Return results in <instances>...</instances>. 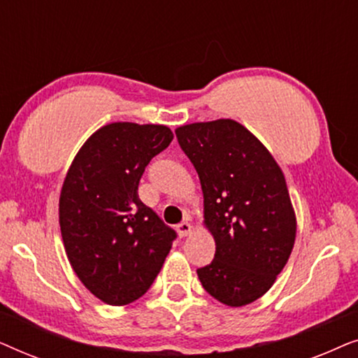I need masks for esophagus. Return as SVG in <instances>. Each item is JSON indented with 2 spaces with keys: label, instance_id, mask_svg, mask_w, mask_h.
I'll list each match as a JSON object with an SVG mask.
<instances>
[{
  "label": "esophagus",
  "instance_id": "esophagus-1",
  "mask_svg": "<svg viewBox=\"0 0 358 358\" xmlns=\"http://www.w3.org/2000/svg\"><path fill=\"white\" fill-rule=\"evenodd\" d=\"M176 229H178V233H179V236H180V238L189 236V234L192 233V227H190V223H189V222H182V223H179L178 227H176Z\"/></svg>",
  "mask_w": 358,
  "mask_h": 358
}]
</instances>
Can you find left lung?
<instances>
[{
  "instance_id": "obj_1",
  "label": "left lung",
  "mask_w": 358,
  "mask_h": 358,
  "mask_svg": "<svg viewBox=\"0 0 358 358\" xmlns=\"http://www.w3.org/2000/svg\"><path fill=\"white\" fill-rule=\"evenodd\" d=\"M176 136L199 174L203 223L217 246L197 275L223 305H249L273 285L295 244L296 218L280 166L231 119L182 125Z\"/></svg>"
}]
</instances>
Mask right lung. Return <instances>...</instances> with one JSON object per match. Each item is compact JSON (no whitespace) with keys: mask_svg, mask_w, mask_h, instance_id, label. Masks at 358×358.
<instances>
[{"mask_svg":"<svg viewBox=\"0 0 358 358\" xmlns=\"http://www.w3.org/2000/svg\"><path fill=\"white\" fill-rule=\"evenodd\" d=\"M173 138L166 125H104L81 146L63 180L58 215L68 261L107 305L145 295L176 239L138 199L145 168Z\"/></svg>","mask_w":358,"mask_h":358,"instance_id":"obj_1","label":"right lung"}]
</instances>
